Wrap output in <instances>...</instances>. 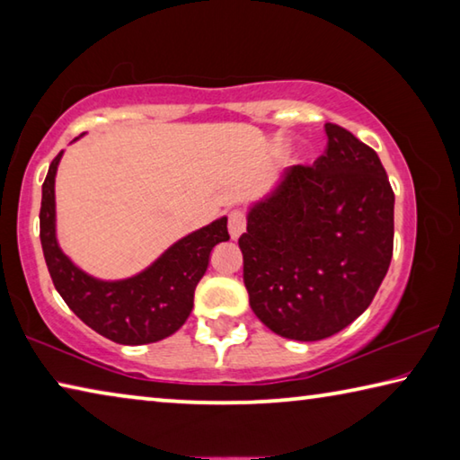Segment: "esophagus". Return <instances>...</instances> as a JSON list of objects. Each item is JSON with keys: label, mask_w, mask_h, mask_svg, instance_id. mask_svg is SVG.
I'll return each mask as SVG.
<instances>
[{"label": "esophagus", "mask_w": 460, "mask_h": 460, "mask_svg": "<svg viewBox=\"0 0 460 460\" xmlns=\"http://www.w3.org/2000/svg\"><path fill=\"white\" fill-rule=\"evenodd\" d=\"M229 235L231 239H239L241 233L245 231V215L241 211H231L229 213Z\"/></svg>", "instance_id": "esophagus-1"}]
</instances>
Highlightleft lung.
<instances>
[{
    "instance_id": "obj_1",
    "label": "left lung",
    "mask_w": 460,
    "mask_h": 460,
    "mask_svg": "<svg viewBox=\"0 0 460 460\" xmlns=\"http://www.w3.org/2000/svg\"><path fill=\"white\" fill-rule=\"evenodd\" d=\"M314 166H292L249 208L239 237L255 316L279 337L321 341L363 314L394 253V190L379 155L324 123Z\"/></svg>"
}]
</instances>
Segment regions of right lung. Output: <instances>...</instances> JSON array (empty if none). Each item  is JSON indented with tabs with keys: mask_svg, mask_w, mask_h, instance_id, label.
Instances as JSON below:
<instances>
[{
	"mask_svg": "<svg viewBox=\"0 0 460 460\" xmlns=\"http://www.w3.org/2000/svg\"><path fill=\"white\" fill-rule=\"evenodd\" d=\"M62 152L42 184L40 241L62 300L84 324L119 345H147L174 334L190 314L194 288L205 276L213 247L229 239L227 217L176 241L137 276L115 282L97 279L76 268L58 247L54 176Z\"/></svg>",
	"mask_w": 460,
	"mask_h": 460,
	"instance_id": "obj_1",
	"label": "right lung"
}]
</instances>
